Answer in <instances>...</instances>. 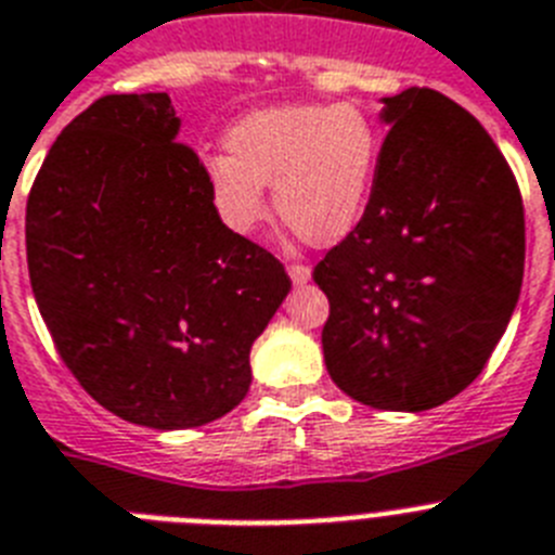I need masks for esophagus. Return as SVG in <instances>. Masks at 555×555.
<instances>
[{
  "mask_svg": "<svg viewBox=\"0 0 555 555\" xmlns=\"http://www.w3.org/2000/svg\"><path fill=\"white\" fill-rule=\"evenodd\" d=\"M287 273H291L293 284H307V282H310V268H307V264L291 262V264H287Z\"/></svg>",
  "mask_w": 555,
  "mask_h": 555,
  "instance_id": "34e87169",
  "label": "esophagus"
}]
</instances>
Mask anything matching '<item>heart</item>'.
Masks as SVG:
<instances>
[{"label":"heart","instance_id":"heart-1","mask_svg":"<svg viewBox=\"0 0 555 555\" xmlns=\"http://www.w3.org/2000/svg\"><path fill=\"white\" fill-rule=\"evenodd\" d=\"M211 158L206 186L231 231L264 218L262 186L287 229L307 245L344 240L363 215L377 167V128L358 105H276L240 119Z\"/></svg>","mask_w":555,"mask_h":555}]
</instances>
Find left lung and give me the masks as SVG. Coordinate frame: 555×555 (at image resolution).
Wrapping results in <instances>:
<instances>
[{
  "label": "left lung",
  "instance_id": "8db88e82",
  "mask_svg": "<svg viewBox=\"0 0 555 555\" xmlns=\"http://www.w3.org/2000/svg\"><path fill=\"white\" fill-rule=\"evenodd\" d=\"M391 125L363 218L312 279L330 298L332 383L379 411H430L475 383L517 307V178L469 111L433 89L383 100Z\"/></svg>",
  "mask_w": 555,
  "mask_h": 555
}]
</instances>
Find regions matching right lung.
<instances>
[{"instance_id": "obj_1", "label": "right lung", "mask_w": 555, "mask_h": 555, "mask_svg": "<svg viewBox=\"0 0 555 555\" xmlns=\"http://www.w3.org/2000/svg\"><path fill=\"white\" fill-rule=\"evenodd\" d=\"M164 91L105 94L47 153L27 197V268L66 369L125 422L186 430L234 411L250 346L291 291L284 264L220 220Z\"/></svg>"}]
</instances>
